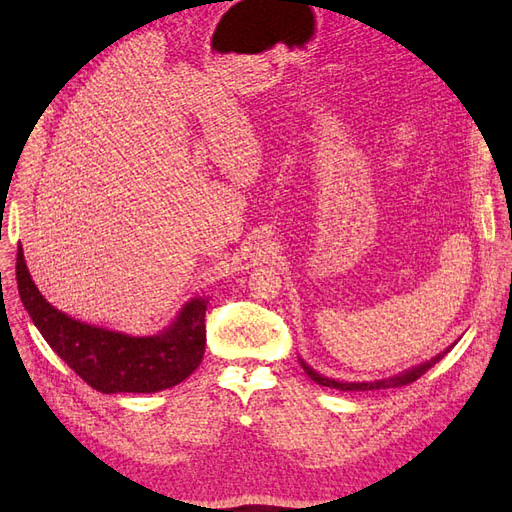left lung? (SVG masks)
<instances>
[{
  "mask_svg": "<svg viewBox=\"0 0 512 512\" xmlns=\"http://www.w3.org/2000/svg\"><path fill=\"white\" fill-rule=\"evenodd\" d=\"M450 351V348H448ZM448 351H444V353H440L438 357H434L432 361H427V363H423V365H419V367H413V369H409V371H405V373H400V375H394V378H390V380H382V382H361V384H342V382H336V380H330V378H324V375H319L317 371H313L305 361H301V365H303V369H305V373L309 375V378L313 380V382H317L319 386H328V388H336V390H344V392H365V390H380V388H398V386H407V384H413V382H417L421 375L427 371V369H432Z\"/></svg>",
  "mask_w": 512,
  "mask_h": 512,
  "instance_id": "1",
  "label": "left lung"
}]
</instances>
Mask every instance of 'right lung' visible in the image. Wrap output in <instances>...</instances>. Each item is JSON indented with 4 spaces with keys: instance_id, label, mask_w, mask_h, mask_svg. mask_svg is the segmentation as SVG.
<instances>
[{
    "instance_id": "add662e5",
    "label": "right lung",
    "mask_w": 512,
    "mask_h": 512,
    "mask_svg": "<svg viewBox=\"0 0 512 512\" xmlns=\"http://www.w3.org/2000/svg\"><path fill=\"white\" fill-rule=\"evenodd\" d=\"M16 280L24 309L45 342L91 388L114 392H159L178 386L191 375L205 353L207 301L188 303L164 334L132 338L80 324L53 309L26 270L22 249L16 255Z\"/></svg>"
}]
</instances>
